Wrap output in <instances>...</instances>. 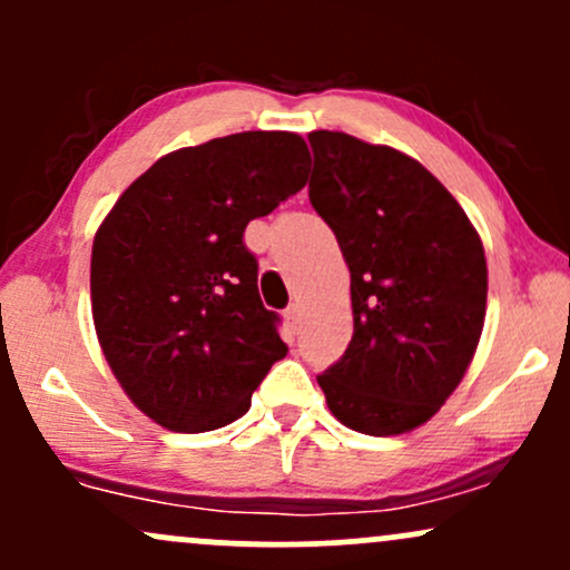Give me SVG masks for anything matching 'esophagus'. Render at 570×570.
Listing matches in <instances>:
<instances>
[{
  "instance_id": "34e87169",
  "label": "esophagus",
  "mask_w": 570,
  "mask_h": 570,
  "mask_svg": "<svg viewBox=\"0 0 570 570\" xmlns=\"http://www.w3.org/2000/svg\"><path fill=\"white\" fill-rule=\"evenodd\" d=\"M299 318H303V311H299L297 303H292L289 307H286V322H289L292 326H297Z\"/></svg>"
}]
</instances>
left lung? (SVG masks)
Returning a JSON list of instances; mask_svg holds the SVG:
<instances>
[{
    "label": "left lung",
    "mask_w": 570,
    "mask_h": 570,
    "mask_svg": "<svg viewBox=\"0 0 570 570\" xmlns=\"http://www.w3.org/2000/svg\"><path fill=\"white\" fill-rule=\"evenodd\" d=\"M307 141V195L348 265L353 307L348 348L318 385L343 426L404 434L436 415L472 364L485 324V248L415 158L340 130H313Z\"/></svg>",
    "instance_id": "1"
}]
</instances>
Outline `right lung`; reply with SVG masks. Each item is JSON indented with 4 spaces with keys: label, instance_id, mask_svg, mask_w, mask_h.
Wrapping results in <instances>:
<instances>
[{
    "label": "right lung",
    "instance_id": "obj_1",
    "mask_svg": "<svg viewBox=\"0 0 570 570\" xmlns=\"http://www.w3.org/2000/svg\"><path fill=\"white\" fill-rule=\"evenodd\" d=\"M289 130H244L163 155L117 198L90 254V305L117 383L163 429L233 423L286 343L244 246L307 181Z\"/></svg>",
    "mask_w": 570,
    "mask_h": 570
}]
</instances>
